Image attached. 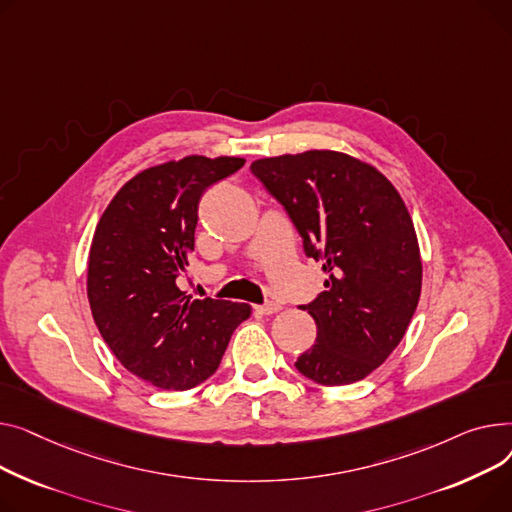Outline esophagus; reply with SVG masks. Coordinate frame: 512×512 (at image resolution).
I'll use <instances>...</instances> for the list:
<instances>
[{
	"label": "esophagus",
	"instance_id": "34e87169",
	"mask_svg": "<svg viewBox=\"0 0 512 512\" xmlns=\"http://www.w3.org/2000/svg\"><path fill=\"white\" fill-rule=\"evenodd\" d=\"M279 310H281V304H279V302H266V304H262V306H256V312L266 314V316L277 314Z\"/></svg>",
	"mask_w": 512,
	"mask_h": 512
}]
</instances>
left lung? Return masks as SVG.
<instances>
[{
  "label": "left lung",
  "mask_w": 512,
  "mask_h": 512,
  "mask_svg": "<svg viewBox=\"0 0 512 512\" xmlns=\"http://www.w3.org/2000/svg\"><path fill=\"white\" fill-rule=\"evenodd\" d=\"M252 173L287 210L328 275L310 306L316 343L295 368L324 386L364 380L395 351L422 293V256L397 188L337 150L258 159Z\"/></svg>",
  "instance_id": "left-lung-1"
}]
</instances>
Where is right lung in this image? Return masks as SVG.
Segmentation results:
<instances>
[{
    "label": "right lung",
    "instance_id": "add662e5",
    "mask_svg": "<svg viewBox=\"0 0 512 512\" xmlns=\"http://www.w3.org/2000/svg\"><path fill=\"white\" fill-rule=\"evenodd\" d=\"M242 157L188 155L136 173L101 215L88 254L86 293L101 337L128 372L165 390L213 376L250 306L192 299L177 287L194 252L206 188Z\"/></svg>",
    "mask_w": 512,
    "mask_h": 512
}]
</instances>
